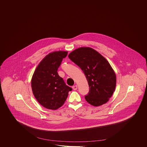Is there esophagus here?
Segmentation results:
<instances>
[{
	"label": "esophagus",
	"mask_w": 147,
	"mask_h": 147,
	"mask_svg": "<svg viewBox=\"0 0 147 147\" xmlns=\"http://www.w3.org/2000/svg\"><path fill=\"white\" fill-rule=\"evenodd\" d=\"M77 88H78V86H77V85H75V86H74L72 87L73 89H74V90H76L77 89Z\"/></svg>",
	"instance_id": "1"
}]
</instances>
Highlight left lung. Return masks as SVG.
Segmentation results:
<instances>
[{
	"instance_id": "obj_1",
	"label": "left lung",
	"mask_w": 147,
	"mask_h": 147,
	"mask_svg": "<svg viewBox=\"0 0 147 147\" xmlns=\"http://www.w3.org/2000/svg\"><path fill=\"white\" fill-rule=\"evenodd\" d=\"M68 57L84 73L89 87L85 99L94 106L106 103L116 86V76L109 62L90 47H81L70 53Z\"/></svg>"
}]
</instances>
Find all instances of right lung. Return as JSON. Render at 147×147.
Instances as JSON below:
<instances>
[{
  "label": "right lung",
  "instance_id": "obj_1",
  "mask_svg": "<svg viewBox=\"0 0 147 147\" xmlns=\"http://www.w3.org/2000/svg\"><path fill=\"white\" fill-rule=\"evenodd\" d=\"M67 51H58L49 53L41 60L31 79L32 92L38 102L50 110L62 106L72 88L66 85L57 70Z\"/></svg>",
  "mask_w": 147,
  "mask_h": 147
}]
</instances>
